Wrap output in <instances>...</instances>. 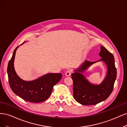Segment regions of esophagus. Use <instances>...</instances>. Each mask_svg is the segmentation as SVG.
<instances>
[{
    "mask_svg": "<svg viewBox=\"0 0 127 127\" xmlns=\"http://www.w3.org/2000/svg\"><path fill=\"white\" fill-rule=\"evenodd\" d=\"M72 73V71L71 70H68L65 73V75H66V76H70L71 74Z\"/></svg>",
    "mask_w": 127,
    "mask_h": 127,
    "instance_id": "34e87169",
    "label": "esophagus"
}]
</instances>
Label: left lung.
Listing matches in <instances>:
<instances>
[{"instance_id":"1","label":"left lung","mask_w":127,"mask_h":127,"mask_svg":"<svg viewBox=\"0 0 127 127\" xmlns=\"http://www.w3.org/2000/svg\"><path fill=\"white\" fill-rule=\"evenodd\" d=\"M99 55L101 58L96 62L86 61L82 66L72 74L73 81V96L79 103L85 105H95L106 100L111 95L117 77V69L114 64V58L111 53L103 46H101ZM102 60L107 65L108 72L102 83L94 85L85 79L80 73L93 63Z\"/></svg>"}]
</instances>
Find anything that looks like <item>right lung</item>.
Instances as JSON below:
<instances>
[{
  "label": "right lung",
  "instance_id": "obj_1",
  "mask_svg": "<svg viewBox=\"0 0 127 127\" xmlns=\"http://www.w3.org/2000/svg\"><path fill=\"white\" fill-rule=\"evenodd\" d=\"M16 47L8 64L7 73L12 91L22 99L38 103L47 100L51 95L53 87L62 79L61 73H49L32 81H25L17 75L14 67Z\"/></svg>",
  "mask_w": 127,
  "mask_h": 127
}]
</instances>
